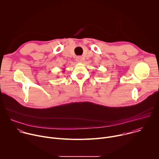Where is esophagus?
I'll list each match as a JSON object with an SVG mask.
<instances>
[{"label": "esophagus", "instance_id": "1", "mask_svg": "<svg viewBox=\"0 0 159 159\" xmlns=\"http://www.w3.org/2000/svg\"><path fill=\"white\" fill-rule=\"evenodd\" d=\"M76 61L78 62V63H82V61H83V59H82V57L79 56V57H77V58H76Z\"/></svg>", "mask_w": 159, "mask_h": 159}]
</instances>
